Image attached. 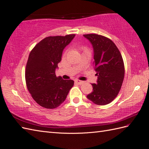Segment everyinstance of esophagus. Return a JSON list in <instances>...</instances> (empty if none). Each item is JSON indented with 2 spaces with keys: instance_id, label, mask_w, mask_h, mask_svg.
<instances>
[{
  "instance_id": "esophagus-1",
  "label": "esophagus",
  "mask_w": 149,
  "mask_h": 149,
  "mask_svg": "<svg viewBox=\"0 0 149 149\" xmlns=\"http://www.w3.org/2000/svg\"><path fill=\"white\" fill-rule=\"evenodd\" d=\"M75 82L77 84H83V83H84V82H83V81L78 80V79H76V80H75Z\"/></svg>"
}]
</instances>
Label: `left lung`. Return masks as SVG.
<instances>
[{"instance_id": "left-lung-1", "label": "left lung", "mask_w": 149, "mask_h": 149, "mask_svg": "<svg viewBox=\"0 0 149 149\" xmlns=\"http://www.w3.org/2000/svg\"><path fill=\"white\" fill-rule=\"evenodd\" d=\"M94 52L96 84L87 98L95 104L105 105L112 102L118 95L124 77V65L118 48L110 39L97 34H86Z\"/></svg>"}]
</instances>
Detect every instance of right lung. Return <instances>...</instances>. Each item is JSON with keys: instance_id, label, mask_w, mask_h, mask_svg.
<instances>
[{"instance_id": "obj_1", "label": "right lung", "mask_w": 149, "mask_h": 149, "mask_svg": "<svg viewBox=\"0 0 149 149\" xmlns=\"http://www.w3.org/2000/svg\"><path fill=\"white\" fill-rule=\"evenodd\" d=\"M75 34L44 38L31 51L26 66L28 90L33 99L46 109H55L63 103L74 86V81L56 77L55 71L64 48Z\"/></svg>"}]
</instances>
